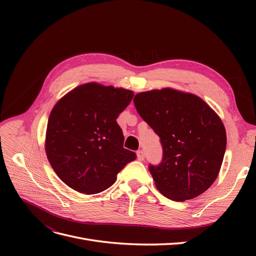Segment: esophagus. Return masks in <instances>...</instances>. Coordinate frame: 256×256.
<instances>
[{
    "instance_id": "esophagus-1",
    "label": "esophagus",
    "mask_w": 256,
    "mask_h": 256,
    "mask_svg": "<svg viewBox=\"0 0 256 256\" xmlns=\"http://www.w3.org/2000/svg\"><path fill=\"white\" fill-rule=\"evenodd\" d=\"M138 159H140L141 161H142V160H144V159H145L144 152H143L142 150H138Z\"/></svg>"
}]
</instances>
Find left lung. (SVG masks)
I'll use <instances>...</instances> for the list:
<instances>
[{
    "instance_id": "obj_1",
    "label": "left lung",
    "mask_w": 256,
    "mask_h": 256,
    "mask_svg": "<svg viewBox=\"0 0 256 256\" xmlns=\"http://www.w3.org/2000/svg\"><path fill=\"white\" fill-rule=\"evenodd\" d=\"M132 98L131 90L88 83L53 108L46 152L54 172L68 187L84 194L102 192L136 160V152L130 150L134 148L124 146L122 130L116 122Z\"/></svg>"
}]
</instances>
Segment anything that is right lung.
<instances>
[{"instance_id": "right-lung-1", "label": "right lung", "mask_w": 256, "mask_h": 256, "mask_svg": "<svg viewBox=\"0 0 256 256\" xmlns=\"http://www.w3.org/2000/svg\"><path fill=\"white\" fill-rule=\"evenodd\" d=\"M134 102L162 147L161 161L148 166L157 189L178 202L202 194L218 176L226 148L219 116L198 96L171 88L141 92Z\"/></svg>"}]
</instances>
